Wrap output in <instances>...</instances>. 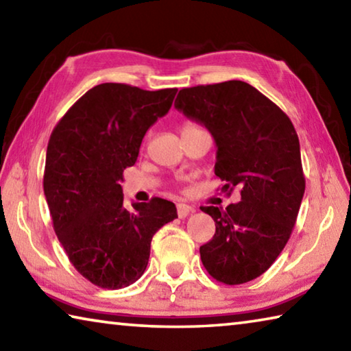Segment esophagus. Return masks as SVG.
<instances>
[{"label": "esophagus", "instance_id": "1", "mask_svg": "<svg viewBox=\"0 0 351 351\" xmlns=\"http://www.w3.org/2000/svg\"><path fill=\"white\" fill-rule=\"evenodd\" d=\"M176 212H178V217H180V218H186L187 215H190V213L193 212V209L189 204H178Z\"/></svg>", "mask_w": 351, "mask_h": 351}]
</instances>
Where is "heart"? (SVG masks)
I'll return each mask as SVG.
<instances>
[{"instance_id":"obj_1","label":"heart","mask_w":351,"mask_h":351,"mask_svg":"<svg viewBox=\"0 0 351 351\" xmlns=\"http://www.w3.org/2000/svg\"><path fill=\"white\" fill-rule=\"evenodd\" d=\"M189 127H193V125H184V128H189ZM184 128H182V130H184Z\"/></svg>"}]
</instances>
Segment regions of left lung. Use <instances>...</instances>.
Segmentation results:
<instances>
[{
	"mask_svg": "<svg viewBox=\"0 0 351 351\" xmlns=\"http://www.w3.org/2000/svg\"><path fill=\"white\" fill-rule=\"evenodd\" d=\"M175 108L209 130L218 147L215 175L241 201L204 206L215 221L199 247L206 271L224 285H241L269 269L293 232L305 193L299 138L289 117L241 80L182 88Z\"/></svg>",
	"mask_w": 351,
	"mask_h": 351,
	"instance_id": "8db88e82",
	"label": "left lung"
}]
</instances>
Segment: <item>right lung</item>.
<instances>
[{"instance_id": "add662e5", "label": "right lung", "mask_w": 351, "mask_h": 351, "mask_svg": "<svg viewBox=\"0 0 351 351\" xmlns=\"http://www.w3.org/2000/svg\"><path fill=\"white\" fill-rule=\"evenodd\" d=\"M176 91L102 83L83 94L51 133L43 189L52 226L74 268L99 288L121 289L138 280L153 235L178 218L175 204L156 197L127 209L119 184Z\"/></svg>"}]
</instances>
